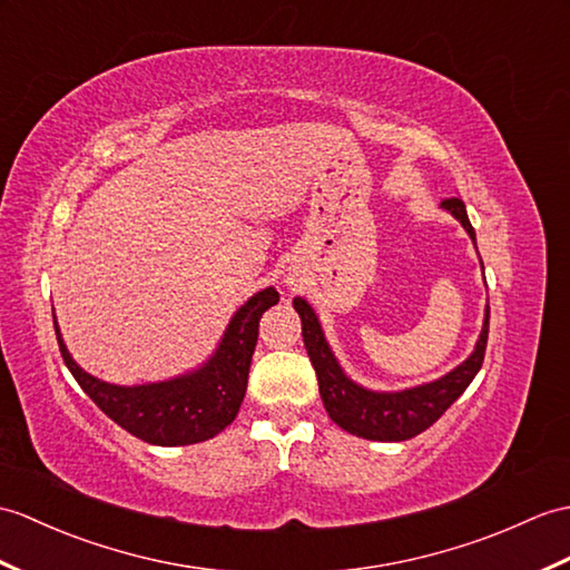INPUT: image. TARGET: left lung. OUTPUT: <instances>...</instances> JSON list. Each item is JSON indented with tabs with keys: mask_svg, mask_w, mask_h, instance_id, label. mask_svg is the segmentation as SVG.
<instances>
[{
	"mask_svg": "<svg viewBox=\"0 0 570 570\" xmlns=\"http://www.w3.org/2000/svg\"><path fill=\"white\" fill-rule=\"evenodd\" d=\"M442 206L464 225V230L475 243V233L466 216L464 202L461 198H446ZM294 308L301 315L303 345H306L313 362L327 415L350 434L376 442L410 440V436L425 432L444 415V410L469 389L473 376L479 374L488 345V321H491V308H485V321L481 337L475 342V350L466 362H461L446 376L422 383V386L415 389L386 393L368 391L342 372V366L337 364L335 354L323 335L321 321H317L315 311L308 306V301H303L301 296L294 298Z\"/></svg>",
	"mask_w": 570,
	"mask_h": 570,
	"instance_id": "left-lung-1",
	"label": "left lung"
}]
</instances>
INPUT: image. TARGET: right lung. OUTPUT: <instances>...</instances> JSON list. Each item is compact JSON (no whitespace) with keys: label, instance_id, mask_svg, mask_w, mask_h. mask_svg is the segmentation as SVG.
Wrapping results in <instances>:
<instances>
[{"label":"right lung","instance_id":"1","mask_svg":"<svg viewBox=\"0 0 570 570\" xmlns=\"http://www.w3.org/2000/svg\"><path fill=\"white\" fill-rule=\"evenodd\" d=\"M279 303V291L262 288L245 306L237 308L214 356L196 372L142 386H116L95 379L79 366L65 347L60 327L56 335L65 364L79 386L109 415L138 440L157 446H184L206 442L235 420L247 391L259 317Z\"/></svg>","mask_w":570,"mask_h":570}]
</instances>
